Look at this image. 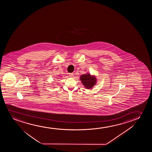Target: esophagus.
Masks as SVG:
<instances>
[{
    "label": "esophagus",
    "mask_w": 152,
    "mask_h": 152,
    "mask_svg": "<svg viewBox=\"0 0 152 152\" xmlns=\"http://www.w3.org/2000/svg\"><path fill=\"white\" fill-rule=\"evenodd\" d=\"M69 76H71V77H73L74 76V74L73 73H69Z\"/></svg>",
    "instance_id": "esophagus-1"
}]
</instances>
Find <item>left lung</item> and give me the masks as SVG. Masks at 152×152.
<instances>
[{
    "mask_svg": "<svg viewBox=\"0 0 152 152\" xmlns=\"http://www.w3.org/2000/svg\"><path fill=\"white\" fill-rule=\"evenodd\" d=\"M80 79L85 87L89 89H91L96 83V76H92L89 73L81 75Z\"/></svg>",
    "mask_w": 152,
    "mask_h": 152,
    "instance_id": "obj_1",
    "label": "left lung"
}]
</instances>
